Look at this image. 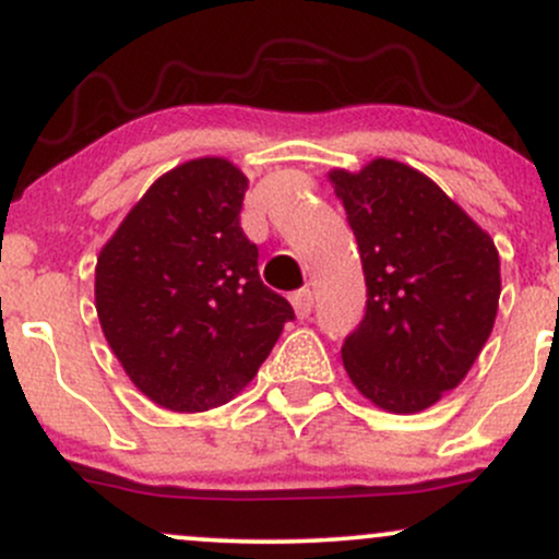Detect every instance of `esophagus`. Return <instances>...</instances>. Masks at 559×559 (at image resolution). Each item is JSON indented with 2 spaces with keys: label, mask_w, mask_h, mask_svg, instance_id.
I'll return each instance as SVG.
<instances>
[{
  "label": "esophagus",
  "mask_w": 559,
  "mask_h": 559,
  "mask_svg": "<svg viewBox=\"0 0 559 559\" xmlns=\"http://www.w3.org/2000/svg\"><path fill=\"white\" fill-rule=\"evenodd\" d=\"M292 307L297 312V318H307L312 312V292L310 288H299L292 294Z\"/></svg>",
  "instance_id": "1"
}]
</instances>
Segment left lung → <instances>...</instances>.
<instances>
[{
	"label": "left lung",
	"instance_id": "obj_1",
	"mask_svg": "<svg viewBox=\"0 0 559 559\" xmlns=\"http://www.w3.org/2000/svg\"><path fill=\"white\" fill-rule=\"evenodd\" d=\"M360 247L368 310L342 346L357 391L396 415L463 383L499 310L493 239L426 173L376 157L329 170Z\"/></svg>",
	"mask_w": 559,
	"mask_h": 559
}]
</instances>
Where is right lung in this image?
I'll list each match as a JSON object with an SVG mask.
<instances>
[{"label":"right lung","mask_w":559,"mask_h":559,"mask_svg":"<svg viewBox=\"0 0 559 559\" xmlns=\"http://www.w3.org/2000/svg\"><path fill=\"white\" fill-rule=\"evenodd\" d=\"M249 178L197 157L157 178L102 247L94 305L126 376L170 413H204L243 391L292 305L260 281L239 213Z\"/></svg>","instance_id":"add662e5"}]
</instances>
